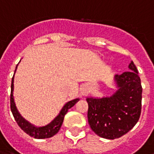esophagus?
I'll use <instances>...</instances> for the list:
<instances>
[{"instance_id": "obj_1", "label": "esophagus", "mask_w": 154, "mask_h": 154, "mask_svg": "<svg viewBox=\"0 0 154 154\" xmlns=\"http://www.w3.org/2000/svg\"><path fill=\"white\" fill-rule=\"evenodd\" d=\"M88 93H89V88H88L87 85L82 86V87H81V94L82 96H87V95H88Z\"/></svg>"}]
</instances>
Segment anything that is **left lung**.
<instances>
[{
	"instance_id": "8db88e82",
	"label": "left lung",
	"mask_w": 154,
	"mask_h": 154,
	"mask_svg": "<svg viewBox=\"0 0 154 154\" xmlns=\"http://www.w3.org/2000/svg\"><path fill=\"white\" fill-rule=\"evenodd\" d=\"M114 77L116 91L110 96L87 97V118L91 129L101 138L115 139L128 133L141 113L142 86L135 65Z\"/></svg>"
}]
</instances>
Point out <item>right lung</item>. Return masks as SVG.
I'll return each mask as SVG.
<instances>
[{
    "label": "right lung",
    "instance_id": "obj_1",
    "mask_svg": "<svg viewBox=\"0 0 154 154\" xmlns=\"http://www.w3.org/2000/svg\"><path fill=\"white\" fill-rule=\"evenodd\" d=\"M18 67V64L16 65L15 67V73L16 72ZM15 73L12 77L11 81V110L13 114V116L15 118V121L17 122L18 125L21 128L23 131H25L26 134H28L29 135L31 136L35 139H48L55 135L58 130L60 129L62 124L63 122L64 116L67 113L68 110L73 106L75 104L77 103L78 100H80L79 98H75L73 100L67 101V103L64 105L63 108L61 109L60 112L58 113L55 118H54L50 123H48V125L44 126H36L33 125L30 122H29L28 120L23 117L20 114L17 107L15 106V99H14V77H15Z\"/></svg>",
    "mask_w": 154,
    "mask_h": 154
}]
</instances>
